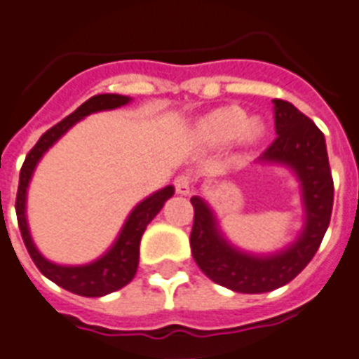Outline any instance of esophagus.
Instances as JSON below:
<instances>
[{"mask_svg": "<svg viewBox=\"0 0 359 359\" xmlns=\"http://www.w3.org/2000/svg\"><path fill=\"white\" fill-rule=\"evenodd\" d=\"M191 185H193V180L189 174H182L174 180V189H176L177 194H189L191 193Z\"/></svg>", "mask_w": 359, "mask_h": 359, "instance_id": "1", "label": "esophagus"}]
</instances>
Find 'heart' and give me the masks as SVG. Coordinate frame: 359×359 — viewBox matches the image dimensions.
I'll return each instance as SVG.
<instances>
[{"mask_svg": "<svg viewBox=\"0 0 359 359\" xmlns=\"http://www.w3.org/2000/svg\"><path fill=\"white\" fill-rule=\"evenodd\" d=\"M263 135V124L259 120H248L243 109L222 107L208 114L198 122L196 137L208 146H224L235 139L245 142H256Z\"/></svg>", "mask_w": 359, "mask_h": 359, "instance_id": "b5f03b06", "label": "heart"}]
</instances>
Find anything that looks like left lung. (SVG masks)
Wrapping results in <instances>:
<instances>
[{
  "instance_id": "1",
  "label": "left lung",
  "mask_w": 359,
  "mask_h": 359,
  "mask_svg": "<svg viewBox=\"0 0 359 359\" xmlns=\"http://www.w3.org/2000/svg\"><path fill=\"white\" fill-rule=\"evenodd\" d=\"M272 103L276 139L263 151L259 161L289 166L300 182L306 224L298 239L271 256L241 252L222 237L205 200L191 198L194 208L191 231L194 261L209 280L237 293H269L297 278L319 250L334 205V180L323 131L293 103L283 100H272Z\"/></svg>"
}]
</instances>
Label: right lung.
I'll return each mask as SVG.
<instances>
[{
	"label": "right lung",
	"instance_id": "add662e5",
	"mask_svg": "<svg viewBox=\"0 0 359 359\" xmlns=\"http://www.w3.org/2000/svg\"><path fill=\"white\" fill-rule=\"evenodd\" d=\"M130 102V96H120V94H98V96H93L83 105H79L74 113L68 114L65 120H61L59 124H55L51 130H48L40 137L39 142L27 154L24 165H22V170H20L18 194H16V217H18V226L20 231H22L25 248L29 252L34 265L39 266V271L48 280L61 285L66 291L81 294V297H103V294L118 291V289H122L133 280L137 266H139L140 237L144 233L146 226L150 224L154 217L161 211L166 200L174 194V187L168 185V187L144 198L139 205H135V209L126 220L124 228L120 231L118 239L114 241V245L100 259L79 266H65L51 263L36 250V246L31 239L29 226H27V215H25L27 187H29L33 172L40 159H42V156L55 144L57 140L61 139L66 131L70 130L72 126L85 118V116H88V114L122 107V105Z\"/></svg>",
	"mask_w": 359,
	"mask_h": 359
}]
</instances>
